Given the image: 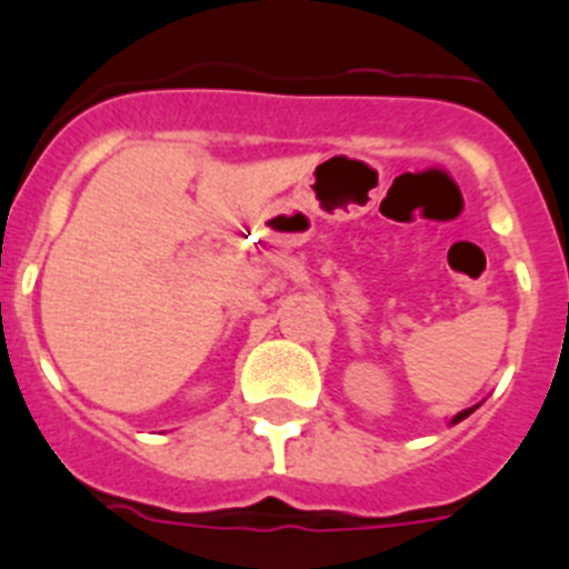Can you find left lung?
<instances>
[{"label":"left lung","mask_w":569,"mask_h":569,"mask_svg":"<svg viewBox=\"0 0 569 569\" xmlns=\"http://www.w3.org/2000/svg\"><path fill=\"white\" fill-rule=\"evenodd\" d=\"M476 407H478V403H476ZM476 407H470V409H462V412H459V415H453V418H451V426H457L459 420H465V418H468V415H473V412H476Z\"/></svg>","instance_id":"obj_1"}]
</instances>
